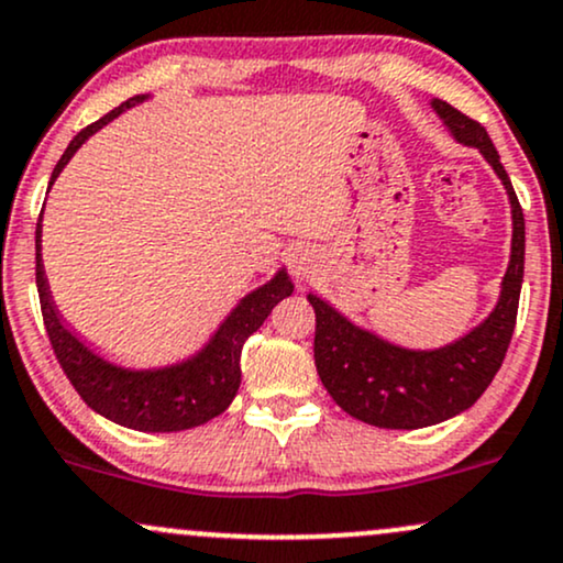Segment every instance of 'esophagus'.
<instances>
[{"instance_id": "34e87169", "label": "esophagus", "mask_w": 563, "mask_h": 563, "mask_svg": "<svg viewBox=\"0 0 563 563\" xmlns=\"http://www.w3.org/2000/svg\"><path fill=\"white\" fill-rule=\"evenodd\" d=\"M289 266H292L295 276H306L310 266H313V253H310V250H295L292 263H289Z\"/></svg>"}]
</instances>
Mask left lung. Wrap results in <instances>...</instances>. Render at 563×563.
<instances>
[{"mask_svg": "<svg viewBox=\"0 0 563 563\" xmlns=\"http://www.w3.org/2000/svg\"><path fill=\"white\" fill-rule=\"evenodd\" d=\"M432 108L461 144L477 147L493 165L511 200V263L498 306L477 329L440 350H406L358 329L321 297L308 295L316 310L313 358L323 387L342 411L382 429H421L466 411L490 387L506 358L517 327L519 292L525 279V213L498 150L485 125L472 121L442 99Z\"/></svg>", "mask_w": 563, "mask_h": 563, "instance_id": "left-lung-1", "label": "left lung"}]
</instances>
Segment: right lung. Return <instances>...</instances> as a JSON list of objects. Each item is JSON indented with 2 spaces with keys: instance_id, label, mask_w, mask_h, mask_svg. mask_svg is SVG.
<instances>
[{
  "instance_id": "obj_1",
  "label": "right lung",
  "mask_w": 563,
  "mask_h": 563,
  "mask_svg": "<svg viewBox=\"0 0 563 563\" xmlns=\"http://www.w3.org/2000/svg\"><path fill=\"white\" fill-rule=\"evenodd\" d=\"M142 99L144 95L125 99L121 108L110 110L97 123L78 131L52 170L49 187L86 139ZM36 287L46 334H49L52 350H55L70 385L76 387L86 406L95 408L104 419L136 429V432H181V429L200 427L227 411L242 382L240 361L244 342L261 329V323L268 319L276 302L292 295L295 289L287 271H279L274 279L250 292L240 306L231 310V316L221 323L213 340L195 358L168 368H155V372H131V368L112 366V363L99 358L59 321L44 279L42 216L36 223Z\"/></svg>"
}]
</instances>
